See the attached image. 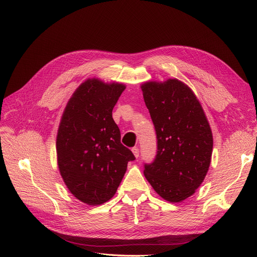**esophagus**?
I'll return each mask as SVG.
<instances>
[{
    "instance_id": "34e87169",
    "label": "esophagus",
    "mask_w": 257,
    "mask_h": 257,
    "mask_svg": "<svg viewBox=\"0 0 257 257\" xmlns=\"http://www.w3.org/2000/svg\"><path fill=\"white\" fill-rule=\"evenodd\" d=\"M132 152H133L134 156H136L137 158L140 156V149H139L138 147H134V148H132Z\"/></svg>"
}]
</instances>
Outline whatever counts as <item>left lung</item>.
I'll return each mask as SVG.
<instances>
[{
  "instance_id": "8db88e82",
  "label": "left lung",
  "mask_w": 257,
  "mask_h": 257,
  "mask_svg": "<svg viewBox=\"0 0 257 257\" xmlns=\"http://www.w3.org/2000/svg\"><path fill=\"white\" fill-rule=\"evenodd\" d=\"M157 139V154L144 174L167 201L181 202L203 182L211 159L212 133L193 90L177 79L142 85Z\"/></svg>"
}]
</instances>
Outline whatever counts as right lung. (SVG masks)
Segmentation results:
<instances>
[{"label":"right lung","instance_id":"obj_1","mask_svg":"<svg viewBox=\"0 0 257 257\" xmlns=\"http://www.w3.org/2000/svg\"><path fill=\"white\" fill-rule=\"evenodd\" d=\"M125 85L88 79L67 102L56 140L58 168L69 191L88 205L110 200L133 153L121 145L112 109Z\"/></svg>","mask_w":257,"mask_h":257}]
</instances>
